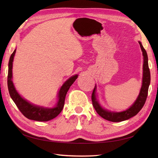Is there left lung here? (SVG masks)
I'll return each instance as SVG.
<instances>
[{
	"instance_id": "obj_1",
	"label": "left lung",
	"mask_w": 158,
	"mask_h": 158,
	"mask_svg": "<svg viewBox=\"0 0 158 158\" xmlns=\"http://www.w3.org/2000/svg\"><path fill=\"white\" fill-rule=\"evenodd\" d=\"M140 47L141 48L143 56V83L142 87L140 89L139 95L138 98H136V101L133 103V105L131 106L129 109L124 110L122 112H111L109 110H107L100 106L98 101L96 99V86L93 90L92 94V105L94 107L98 115L102 117V118L105 119L110 122H119L122 121H125L131 117L135 116L138 113L143 106H144L146 101L147 94H148L149 86L150 85L151 81V75L150 70L149 69L148 64V57H147V52L145 49H144L141 43L139 42Z\"/></svg>"
}]
</instances>
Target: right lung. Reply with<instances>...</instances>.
Instances as JSON below:
<instances>
[{
    "mask_svg": "<svg viewBox=\"0 0 158 158\" xmlns=\"http://www.w3.org/2000/svg\"><path fill=\"white\" fill-rule=\"evenodd\" d=\"M16 49L14 50L11 55L9 62V70L7 77V85L10 96L18 106L19 110L26 118L29 119L38 121V122H48L61 113L64 105L65 97L67 92L69 91L70 87L75 82L78 75H74L67 80L64 83L58 92V101L53 108H44V107L36 106L30 103L27 100L23 99L15 89L12 81V67L13 61L14 58Z\"/></svg>",
    "mask_w": 158,
    "mask_h": 158,
    "instance_id": "obj_1",
    "label": "right lung"
}]
</instances>
